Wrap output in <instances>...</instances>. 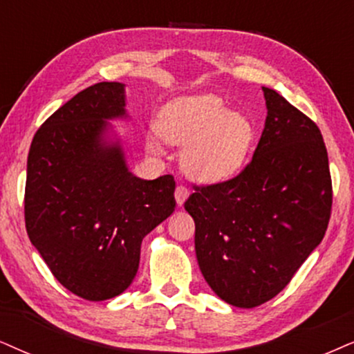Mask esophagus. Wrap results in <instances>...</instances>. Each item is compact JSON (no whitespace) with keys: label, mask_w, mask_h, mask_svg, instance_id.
I'll return each instance as SVG.
<instances>
[{"label":"esophagus","mask_w":354,"mask_h":354,"mask_svg":"<svg viewBox=\"0 0 354 354\" xmlns=\"http://www.w3.org/2000/svg\"><path fill=\"white\" fill-rule=\"evenodd\" d=\"M189 198V189L186 186H178L176 191H174V199H176L178 205H183L186 203V199Z\"/></svg>","instance_id":"esophagus-1"}]
</instances>
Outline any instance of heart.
<instances>
[{"label": "heart", "instance_id": "1", "mask_svg": "<svg viewBox=\"0 0 354 354\" xmlns=\"http://www.w3.org/2000/svg\"><path fill=\"white\" fill-rule=\"evenodd\" d=\"M156 131L169 145L185 147L181 167L201 183H218L243 168L254 142V124L230 111L216 95L181 96L169 101L156 120ZM151 151L153 140L147 142Z\"/></svg>", "mask_w": 354, "mask_h": 354}]
</instances>
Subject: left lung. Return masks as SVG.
<instances>
[{"mask_svg":"<svg viewBox=\"0 0 354 354\" xmlns=\"http://www.w3.org/2000/svg\"><path fill=\"white\" fill-rule=\"evenodd\" d=\"M268 115L252 162L234 180L196 187L185 209L205 283L235 307L283 290L324 239L332 209L328 155L319 127L263 86Z\"/></svg>","mask_w":354,"mask_h":354,"instance_id":"obj_1","label":"left lung"}]
</instances>
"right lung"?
<instances>
[{
  "label": "right lung",
  "mask_w": 354,
  "mask_h": 354,
  "mask_svg": "<svg viewBox=\"0 0 354 354\" xmlns=\"http://www.w3.org/2000/svg\"><path fill=\"white\" fill-rule=\"evenodd\" d=\"M125 84H93L57 109L30 144L24 214L30 243L64 288L106 301L132 284L147 234L176 207L171 174L129 169L111 120H131Z\"/></svg>",
  "instance_id": "obj_1"
}]
</instances>
